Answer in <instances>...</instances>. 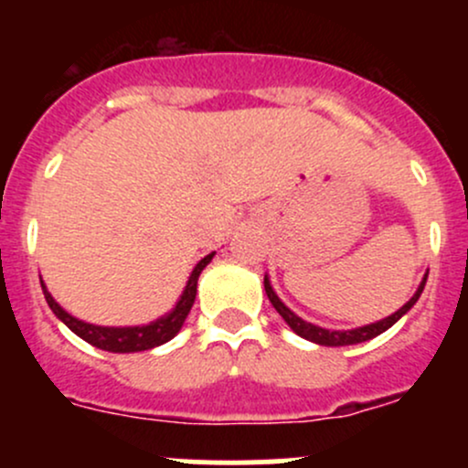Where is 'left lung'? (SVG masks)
Wrapping results in <instances>:
<instances>
[{
  "mask_svg": "<svg viewBox=\"0 0 468 468\" xmlns=\"http://www.w3.org/2000/svg\"><path fill=\"white\" fill-rule=\"evenodd\" d=\"M426 278L428 276H423V281H421V285H419V290L414 292V296L408 301V303L403 305V308L396 310V313L389 314V317L380 319V322L369 324V325H360V328H353V330H325V328H319V325H314V324L303 322V319H301L299 314L292 313V310L287 308V305L282 303L281 299H278L276 292H273L271 282H269L267 276H264V292H267L269 301H271V305H273V308H276V313L281 314L282 319H285V324L290 325V328L294 330V333L299 335V337L308 339V342H314V344H322V346H348V344L369 342V339L378 337L380 333H385L387 328H391V325L399 322V319L403 317V314L408 313V310L412 308V305L419 301V296H421L423 287H426Z\"/></svg>",
  "mask_w": 468,
  "mask_h": 468,
  "instance_id": "1",
  "label": "left lung"
}]
</instances>
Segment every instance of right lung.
Listing matches in <instances>:
<instances>
[{
	"instance_id": "1",
	"label": "right lung",
	"mask_w": 468,
	"mask_h": 468,
	"mask_svg": "<svg viewBox=\"0 0 468 468\" xmlns=\"http://www.w3.org/2000/svg\"><path fill=\"white\" fill-rule=\"evenodd\" d=\"M215 251L207 253L204 261H199L190 273V281H187L186 290H183L181 299L174 305L172 313H167L165 317L155 319V322L146 325H129V328H108V325H94L79 322L77 317L65 313L58 303L54 301V296L47 292V287L42 285V292H45V299L49 303L51 313L60 319L74 335H79L81 339H86L92 346L101 348V351L111 353H138V351H149V348L160 346V344L169 342L174 335L181 330L183 322H186L187 313L192 310V303L197 299V281H199V273L204 271V267L212 261ZM42 282V281H40Z\"/></svg>"
}]
</instances>
